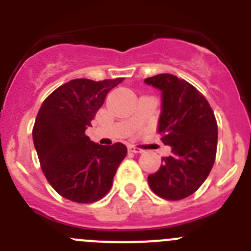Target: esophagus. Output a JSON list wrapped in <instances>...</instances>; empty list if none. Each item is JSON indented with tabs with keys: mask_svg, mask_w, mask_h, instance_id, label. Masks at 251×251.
I'll use <instances>...</instances> for the list:
<instances>
[{
	"mask_svg": "<svg viewBox=\"0 0 251 251\" xmlns=\"http://www.w3.org/2000/svg\"><path fill=\"white\" fill-rule=\"evenodd\" d=\"M128 151H129V152H132V153H142V152H143V150H141V148H138V147H134V146H129V147H128Z\"/></svg>",
	"mask_w": 251,
	"mask_h": 251,
	"instance_id": "esophagus-1",
	"label": "esophagus"
}]
</instances>
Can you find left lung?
Listing matches in <instances>:
<instances>
[{
  "mask_svg": "<svg viewBox=\"0 0 251 251\" xmlns=\"http://www.w3.org/2000/svg\"><path fill=\"white\" fill-rule=\"evenodd\" d=\"M148 85L162 93L158 133L171 146L159 170L148 176L152 191L176 201L199 190L207 178L217 148V123L211 106L199 90L172 74L147 77Z\"/></svg>",
  "mask_w": 251,
  "mask_h": 251,
  "instance_id": "obj_1",
  "label": "left lung"
}]
</instances>
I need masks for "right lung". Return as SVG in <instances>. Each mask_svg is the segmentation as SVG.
I'll use <instances>...</instances> for the list:
<instances>
[{
    "label": "right lung",
    "mask_w": 251,
    "mask_h": 251,
    "mask_svg": "<svg viewBox=\"0 0 251 251\" xmlns=\"http://www.w3.org/2000/svg\"><path fill=\"white\" fill-rule=\"evenodd\" d=\"M122 81L123 77L74 79L41 104L32 129L34 145L46 179L68 200L90 203L103 199L127 156L123 143L101 146L85 136L106 94Z\"/></svg>",
    "instance_id": "right-lung-1"
}]
</instances>
